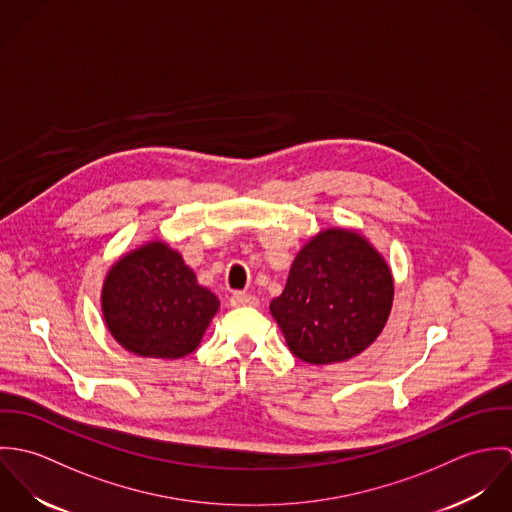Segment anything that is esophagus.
<instances>
[{"mask_svg": "<svg viewBox=\"0 0 512 512\" xmlns=\"http://www.w3.org/2000/svg\"><path fill=\"white\" fill-rule=\"evenodd\" d=\"M230 305L232 307H242V305H258V299L250 293L234 292L230 295Z\"/></svg>", "mask_w": 512, "mask_h": 512, "instance_id": "34e87169", "label": "esophagus"}]
</instances>
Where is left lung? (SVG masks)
Returning a JSON list of instances; mask_svg holds the SVG:
<instances>
[{"mask_svg":"<svg viewBox=\"0 0 512 512\" xmlns=\"http://www.w3.org/2000/svg\"><path fill=\"white\" fill-rule=\"evenodd\" d=\"M394 299L384 256L351 228H325L297 252L270 303L293 355L309 365L349 361L382 333Z\"/></svg>","mask_w":512,"mask_h":512,"instance_id":"8db88e82","label":"left lung"}]
</instances>
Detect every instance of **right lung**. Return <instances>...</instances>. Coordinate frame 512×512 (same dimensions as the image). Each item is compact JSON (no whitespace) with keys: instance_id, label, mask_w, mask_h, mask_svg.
I'll list each match as a JSON object with an SVG mask.
<instances>
[{"instance_id":"right-lung-1","label":"right lung","mask_w":512,"mask_h":512,"mask_svg":"<svg viewBox=\"0 0 512 512\" xmlns=\"http://www.w3.org/2000/svg\"><path fill=\"white\" fill-rule=\"evenodd\" d=\"M102 315L126 351L147 359L193 353L219 311V297L197 282L183 256L149 240L118 258L102 284Z\"/></svg>"}]
</instances>
